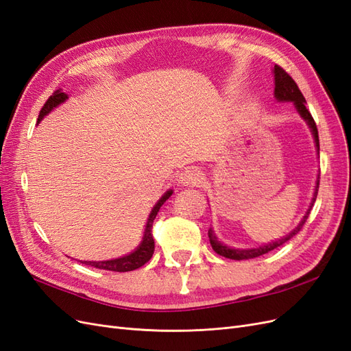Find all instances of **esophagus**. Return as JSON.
Returning a JSON list of instances; mask_svg holds the SVG:
<instances>
[{
	"label": "esophagus",
	"mask_w": 351,
	"mask_h": 351,
	"mask_svg": "<svg viewBox=\"0 0 351 351\" xmlns=\"http://www.w3.org/2000/svg\"><path fill=\"white\" fill-rule=\"evenodd\" d=\"M202 182V173L195 167H189L180 173L178 183L183 186H197Z\"/></svg>",
	"instance_id": "obj_1"
}]
</instances>
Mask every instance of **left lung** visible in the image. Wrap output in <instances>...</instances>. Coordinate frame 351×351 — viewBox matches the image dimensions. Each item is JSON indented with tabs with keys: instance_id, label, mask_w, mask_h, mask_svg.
<instances>
[{
	"instance_id": "left-lung-1",
	"label": "left lung",
	"mask_w": 351,
	"mask_h": 351,
	"mask_svg": "<svg viewBox=\"0 0 351 351\" xmlns=\"http://www.w3.org/2000/svg\"><path fill=\"white\" fill-rule=\"evenodd\" d=\"M274 77H275V98H277L278 101H290V102H294L297 111L300 112V115L303 117V119L306 120V123L309 124L311 130L313 133V137H315V143H316V147L317 151H319V136H317V127H316V123L313 120L312 114L309 112V110L306 108V99L303 97V93L300 92L299 86H297V83L293 80V77L290 76L289 73H287L282 67L280 66H275L274 67ZM317 189H319V180H317L316 183V189H315V195H313V199H312V205L309 208V210L306 212L304 218L302 219V222L299 226H297V228L294 231H291L289 236L278 240V241H272L269 244H267V246H262V247H258V249H231V247H227L226 244H222L217 240L215 234L212 232V230L208 231V236H209V241H210V246L212 249H214L218 254H221V256L224 258H228V259H234V261H241V259H252V258H258L261 256V254H265L268 253L274 249H277L280 246H282L284 243L289 241L293 236H295L297 232H299L302 230V227L304 226V222L307 219V217H309L311 214V209L315 204L316 200V196H317Z\"/></svg>"
}]
</instances>
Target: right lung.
I'll return each instance as SVG.
<instances>
[{"label":"right lung","instance_id":"right-lung-1","mask_svg":"<svg viewBox=\"0 0 351 351\" xmlns=\"http://www.w3.org/2000/svg\"><path fill=\"white\" fill-rule=\"evenodd\" d=\"M67 99V95L61 90H57L51 95V97L47 99V102L44 104V107L40 108L39 111V117H38V123L44 119V117L54 110L56 107L61 102H64ZM173 195V190H168V192L158 200V204L154 206L149 218H147V224L145 228V236L143 240L141 243V246L137 247L133 253L127 254V256L119 258V259H112V261H104V262H88L84 261L82 263L84 265H90L93 268L98 269H105V271H115V272H127V271H134L137 268L143 267L146 262H149V259L152 258L154 250H155V241H154V236H152V226H154V219L158 215L159 209L164 205V202Z\"/></svg>","mask_w":351,"mask_h":351}]
</instances>
